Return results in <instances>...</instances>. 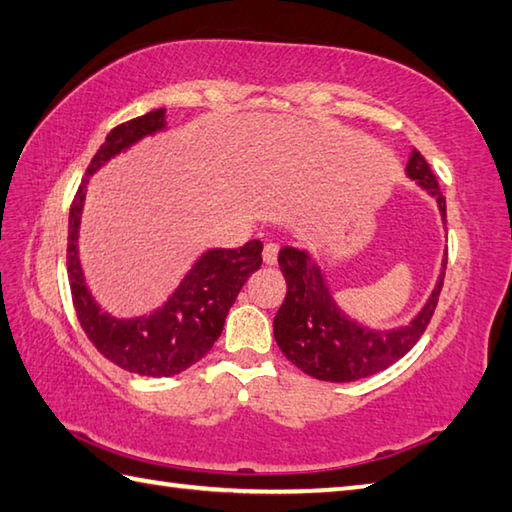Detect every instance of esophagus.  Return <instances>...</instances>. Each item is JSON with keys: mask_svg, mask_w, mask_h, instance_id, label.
<instances>
[{"mask_svg": "<svg viewBox=\"0 0 512 512\" xmlns=\"http://www.w3.org/2000/svg\"><path fill=\"white\" fill-rule=\"evenodd\" d=\"M277 255H279V246H277V244H266V246H264L262 257H264V262H266L268 266H275V264H277Z\"/></svg>", "mask_w": 512, "mask_h": 512, "instance_id": "1", "label": "esophagus"}]
</instances>
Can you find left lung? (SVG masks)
Here are the masks:
<instances>
[{"label": "left lung", "mask_w": 512, "mask_h": 512, "mask_svg": "<svg viewBox=\"0 0 512 512\" xmlns=\"http://www.w3.org/2000/svg\"><path fill=\"white\" fill-rule=\"evenodd\" d=\"M407 176L436 200L442 224H447V200L429 162L416 149L409 156ZM279 266L288 286L286 299L273 321L279 350L292 365L312 378L328 380V383H352V380L383 372L418 343L436 312L447 257L442 262L436 288L422 310L407 325L391 330L369 328L347 317L336 306L325 273L308 250L284 246L279 250Z\"/></svg>", "instance_id": "left-lung-1"}]
</instances>
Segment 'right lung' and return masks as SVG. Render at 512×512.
Listing matches in <instances>:
<instances>
[{
    "label": "right lung",
    "instance_id": "right-lung-1",
    "mask_svg": "<svg viewBox=\"0 0 512 512\" xmlns=\"http://www.w3.org/2000/svg\"><path fill=\"white\" fill-rule=\"evenodd\" d=\"M165 114L167 110H154L114 127L107 134L74 195L68 220V279L81 328L107 361L132 374L156 378L184 372L211 350L213 343L220 339L224 319L239 290L262 266L264 248L259 239H250L242 248L206 250L169 299L143 317L118 319L101 310L85 284L79 259V226L85 191L90 176L112 158L123 154L138 140L167 129Z\"/></svg>",
    "mask_w": 512,
    "mask_h": 512
}]
</instances>
